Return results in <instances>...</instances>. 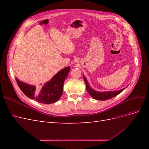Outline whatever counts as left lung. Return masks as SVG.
<instances>
[{
	"label": "left lung",
	"instance_id": "8db88e82",
	"mask_svg": "<svg viewBox=\"0 0 149 149\" xmlns=\"http://www.w3.org/2000/svg\"><path fill=\"white\" fill-rule=\"evenodd\" d=\"M83 78L85 81L86 86V89L88 93L93 99H94V100H100V101H105L107 100H109V99L118 95L119 94H120L121 92H123V90H124L126 88L125 87L123 89L119 90V91H104V92L97 91L96 90L91 88V87L89 85L88 81L86 78H85L84 76H83Z\"/></svg>",
	"mask_w": 149,
	"mask_h": 149
}]
</instances>
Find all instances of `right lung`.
I'll list each match as a JSON object with an SVG mask.
<instances>
[{
    "instance_id": "1",
    "label": "right lung",
    "mask_w": 149,
    "mask_h": 149,
    "mask_svg": "<svg viewBox=\"0 0 149 149\" xmlns=\"http://www.w3.org/2000/svg\"><path fill=\"white\" fill-rule=\"evenodd\" d=\"M70 71V66L61 70L40 89L36 88L35 86L22 82L17 78L16 81L22 91L27 97L41 103L52 104L56 102L61 97L65 80Z\"/></svg>"
}]
</instances>
